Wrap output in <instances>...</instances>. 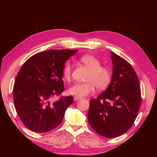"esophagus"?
<instances>
[{"mask_svg": "<svg viewBox=\"0 0 157 157\" xmlns=\"http://www.w3.org/2000/svg\"><path fill=\"white\" fill-rule=\"evenodd\" d=\"M81 99V98L78 97V96H75L74 97V100L75 101H77V100H78V99Z\"/></svg>", "mask_w": 157, "mask_h": 157, "instance_id": "34e87169", "label": "esophagus"}]
</instances>
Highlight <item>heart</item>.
Returning a JSON list of instances; mask_svg holds the SVG:
<instances>
[{"instance_id": "heart-1", "label": "heart", "mask_w": 157, "mask_h": 157, "mask_svg": "<svg viewBox=\"0 0 157 157\" xmlns=\"http://www.w3.org/2000/svg\"><path fill=\"white\" fill-rule=\"evenodd\" d=\"M79 61L90 69L84 83H75L71 86L68 92L69 94L78 97H84L92 94L95 88L98 90L105 89L111 79V71L107 67L101 65V62L97 58L92 55H84L80 57ZM72 65L67 62L63 69V75L65 79L69 80L71 77Z\"/></svg>"}]
</instances>
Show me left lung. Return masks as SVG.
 <instances>
[{
  "label": "left lung",
  "mask_w": 157,
  "mask_h": 157,
  "mask_svg": "<svg viewBox=\"0 0 157 157\" xmlns=\"http://www.w3.org/2000/svg\"><path fill=\"white\" fill-rule=\"evenodd\" d=\"M113 76L105 92L90 101L89 124L98 134L113 138L124 134L134 124L141 105L138 77L132 65L112 54Z\"/></svg>",
  "instance_id": "1"
}]
</instances>
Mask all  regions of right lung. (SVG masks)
<instances>
[{
    "mask_svg": "<svg viewBox=\"0 0 157 157\" xmlns=\"http://www.w3.org/2000/svg\"><path fill=\"white\" fill-rule=\"evenodd\" d=\"M78 50L44 51L23 63L13 88L16 111L23 124L35 132L44 133L58 127L66 109L73 103L72 96L52 98L63 92V69L65 61Z\"/></svg>",
    "mask_w": 157,
    "mask_h": 157,
    "instance_id": "add662e5",
    "label": "right lung"
}]
</instances>
